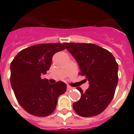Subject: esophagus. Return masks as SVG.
<instances>
[{"instance_id": "34e87169", "label": "esophagus", "mask_w": 134, "mask_h": 134, "mask_svg": "<svg viewBox=\"0 0 134 134\" xmlns=\"http://www.w3.org/2000/svg\"><path fill=\"white\" fill-rule=\"evenodd\" d=\"M72 89H73V87H70V86H69V85L67 86V90H72Z\"/></svg>"}]
</instances>
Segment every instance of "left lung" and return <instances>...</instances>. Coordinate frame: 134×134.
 <instances>
[{"instance_id": "obj_1", "label": "left lung", "mask_w": 134, "mask_h": 134, "mask_svg": "<svg viewBox=\"0 0 134 134\" xmlns=\"http://www.w3.org/2000/svg\"><path fill=\"white\" fill-rule=\"evenodd\" d=\"M78 63L79 74L85 77L90 86L85 92L77 89L81 98L72 105L82 117L99 115L110 103L118 85V63L109 51L87 43H64Z\"/></svg>"}]
</instances>
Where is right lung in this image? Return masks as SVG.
Masks as SVG:
<instances>
[{"mask_svg":"<svg viewBox=\"0 0 134 134\" xmlns=\"http://www.w3.org/2000/svg\"><path fill=\"white\" fill-rule=\"evenodd\" d=\"M65 49L62 44H40L19 52L10 63V81L17 100L31 115L45 117L55 110L59 96L67 85L62 81L50 84L41 75L46 74L55 53Z\"/></svg>","mask_w":134,"mask_h":134,"instance_id":"1","label":"right lung"}]
</instances>
